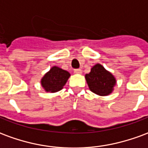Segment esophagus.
Returning a JSON list of instances; mask_svg holds the SVG:
<instances>
[{"label":"esophagus","instance_id":"34e87169","mask_svg":"<svg viewBox=\"0 0 148 148\" xmlns=\"http://www.w3.org/2000/svg\"><path fill=\"white\" fill-rule=\"evenodd\" d=\"M74 72L75 73V74H81L82 73V71L81 69H75V70L74 71Z\"/></svg>","mask_w":148,"mask_h":148}]
</instances>
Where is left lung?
<instances>
[{"label":"left lung","instance_id":"1","mask_svg":"<svg viewBox=\"0 0 148 148\" xmlns=\"http://www.w3.org/2000/svg\"><path fill=\"white\" fill-rule=\"evenodd\" d=\"M85 77L90 90L99 96L109 95L116 83L114 76L99 63L94 65Z\"/></svg>","mask_w":148,"mask_h":148}]
</instances>
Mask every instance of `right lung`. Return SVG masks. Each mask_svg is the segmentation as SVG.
Returning a JSON list of instances; mask_svg holds the SVG:
<instances>
[{"label": "right lung", "mask_w": 148, "mask_h": 148, "mask_svg": "<svg viewBox=\"0 0 148 148\" xmlns=\"http://www.w3.org/2000/svg\"><path fill=\"white\" fill-rule=\"evenodd\" d=\"M71 74L58 66H52L41 79V86L46 92L56 93L66 83Z\"/></svg>", "instance_id": "1"}]
</instances>
